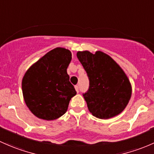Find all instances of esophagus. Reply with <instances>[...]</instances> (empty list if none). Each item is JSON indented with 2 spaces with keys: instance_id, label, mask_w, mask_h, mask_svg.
Listing matches in <instances>:
<instances>
[{
  "instance_id": "1",
  "label": "esophagus",
  "mask_w": 154,
  "mask_h": 154,
  "mask_svg": "<svg viewBox=\"0 0 154 154\" xmlns=\"http://www.w3.org/2000/svg\"><path fill=\"white\" fill-rule=\"evenodd\" d=\"M75 90H76V91H77V93H79V86H78V85H75Z\"/></svg>"
}]
</instances>
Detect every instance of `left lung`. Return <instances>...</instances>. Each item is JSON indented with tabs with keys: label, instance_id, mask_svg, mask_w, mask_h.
<instances>
[{
	"label": "left lung",
	"instance_id": "8db88e82",
	"mask_svg": "<svg viewBox=\"0 0 154 154\" xmlns=\"http://www.w3.org/2000/svg\"><path fill=\"white\" fill-rule=\"evenodd\" d=\"M77 57L88 75L89 89L83 96L94 116L107 119L124 110L132 88L126 74L110 56L101 51L78 52Z\"/></svg>",
	"mask_w": 154,
	"mask_h": 154
}]
</instances>
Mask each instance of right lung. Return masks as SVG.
Returning <instances> with one entry per match:
<instances>
[{
    "label": "right lung",
    "mask_w": 154,
    "mask_h": 154,
    "mask_svg": "<svg viewBox=\"0 0 154 154\" xmlns=\"http://www.w3.org/2000/svg\"><path fill=\"white\" fill-rule=\"evenodd\" d=\"M71 59L69 50L57 47L44 55L25 73L22 80L23 99L38 118L56 119L67 110L71 98L76 94L66 72Z\"/></svg>",
    "instance_id": "1"
}]
</instances>
